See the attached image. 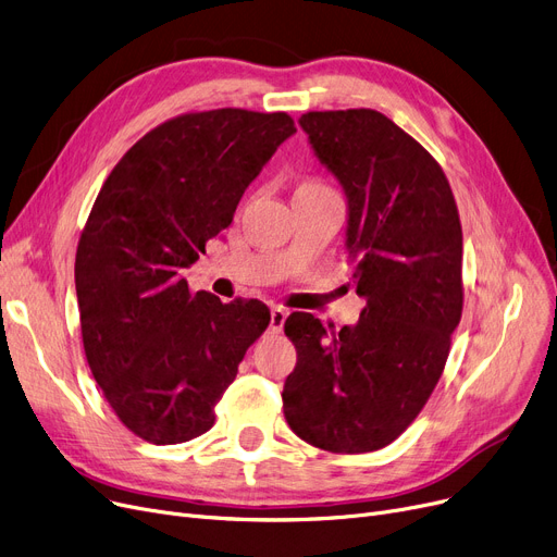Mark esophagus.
Segmentation results:
<instances>
[{
    "mask_svg": "<svg viewBox=\"0 0 557 557\" xmlns=\"http://www.w3.org/2000/svg\"><path fill=\"white\" fill-rule=\"evenodd\" d=\"M285 320H287V310L281 308V306H274L272 308V324H270V329L274 333H281L283 326H285Z\"/></svg>",
    "mask_w": 557,
    "mask_h": 557,
    "instance_id": "34e87169",
    "label": "esophagus"
}]
</instances>
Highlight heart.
Segmentation results:
<instances>
[{"label": "heart", "mask_w": 557, "mask_h": 557, "mask_svg": "<svg viewBox=\"0 0 557 557\" xmlns=\"http://www.w3.org/2000/svg\"><path fill=\"white\" fill-rule=\"evenodd\" d=\"M301 185H322V183L320 181H304Z\"/></svg>", "instance_id": "obj_1"}]
</instances>
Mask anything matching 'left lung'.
<instances>
[{
  "mask_svg": "<svg viewBox=\"0 0 557 557\" xmlns=\"http://www.w3.org/2000/svg\"><path fill=\"white\" fill-rule=\"evenodd\" d=\"M299 124L347 195L367 306L337 333L310 312L287 317L297 367L283 412L324 451H379L426 406L451 351L465 304L458 206L435 158L383 113L310 111Z\"/></svg>",
  "mask_w": 557,
  "mask_h": 557,
  "instance_id": "left-lung-1",
  "label": "left lung"
}]
</instances>
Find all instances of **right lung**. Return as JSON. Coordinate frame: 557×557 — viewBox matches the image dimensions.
I'll list each match as a JSON object with an SVG mask.
<instances>
[{"instance_id":"right-lung-1","label":"right lung","mask_w":557,"mask_h":557,"mask_svg":"<svg viewBox=\"0 0 557 557\" xmlns=\"http://www.w3.org/2000/svg\"><path fill=\"white\" fill-rule=\"evenodd\" d=\"M287 113L176 115L131 147L78 237L74 283L90 372L124 426L151 444L213 429L270 308L190 293L181 270L233 222L247 185L295 134Z\"/></svg>"}]
</instances>
